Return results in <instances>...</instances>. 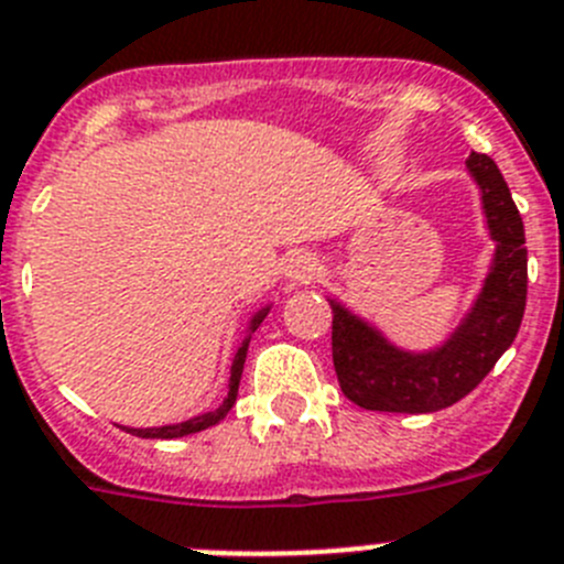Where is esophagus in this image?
<instances>
[{
    "instance_id": "1",
    "label": "esophagus",
    "mask_w": 564,
    "mask_h": 564,
    "mask_svg": "<svg viewBox=\"0 0 564 564\" xmlns=\"http://www.w3.org/2000/svg\"><path fill=\"white\" fill-rule=\"evenodd\" d=\"M283 275H286L292 286H306V283H312L319 275L317 258L308 256V252H294L286 261V267H283Z\"/></svg>"
}]
</instances>
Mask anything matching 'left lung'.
I'll use <instances>...</instances> for the list:
<instances>
[{
  "label": "left lung",
  "mask_w": 564,
  "mask_h": 564,
  "mask_svg": "<svg viewBox=\"0 0 564 564\" xmlns=\"http://www.w3.org/2000/svg\"><path fill=\"white\" fill-rule=\"evenodd\" d=\"M466 171L480 191V207L495 241L489 270L458 326L433 348H402L377 323L332 303V357L339 388L362 410L435 413L478 388L520 332L529 292L525 230L495 160L471 151Z\"/></svg>",
  "instance_id": "8db88e82"
}]
</instances>
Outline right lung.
Masks as SVG:
<instances>
[{
	"label": "right lung",
	"mask_w": 564,
	"mask_h": 564,
	"mask_svg": "<svg viewBox=\"0 0 564 564\" xmlns=\"http://www.w3.org/2000/svg\"><path fill=\"white\" fill-rule=\"evenodd\" d=\"M270 308H272V303H263V306L256 308V312L250 314V319H247L245 337H241V343H238L236 354H232L230 379H227V395H225V402H221L219 408L207 410V413L194 415V419L176 421V424H162V427H123L126 433L140 435V438H185V435L202 433V430L213 427V424H219V421L225 419L227 413H230L232 404H236L238 382H241V370H245V359H247V348H250L252 334H256V328L261 326L263 317L270 314ZM118 427H120V424H118Z\"/></svg>",
	"instance_id": "1"
}]
</instances>
